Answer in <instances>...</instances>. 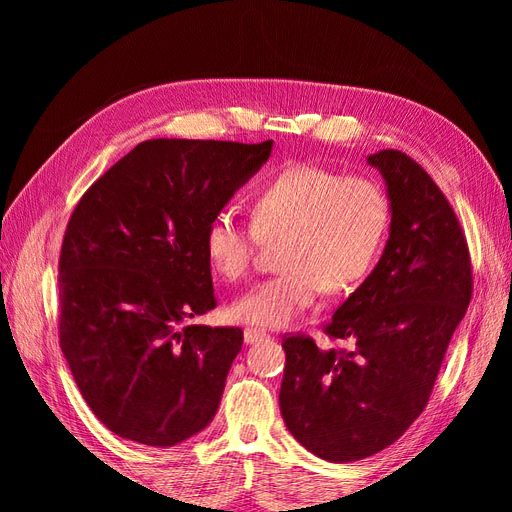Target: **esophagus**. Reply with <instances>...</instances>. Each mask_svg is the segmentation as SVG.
Masks as SVG:
<instances>
[{
  "label": "esophagus",
  "mask_w": 512,
  "mask_h": 512,
  "mask_svg": "<svg viewBox=\"0 0 512 512\" xmlns=\"http://www.w3.org/2000/svg\"><path fill=\"white\" fill-rule=\"evenodd\" d=\"M265 337H269V335L265 331H260V329H250V327H247L243 331L245 344H256V342H260V339H265Z\"/></svg>",
  "instance_id": "34e87169"
}]
</instances>
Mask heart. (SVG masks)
<instances>
[{"mask_svg":"<svg viewBox=\"0 0 512 512\" xmlns=\"http://www.w3.org/2000/svg\"><path fill=\"white\" fill-rule=\"evenodd\" d=\"M252 226L230 211L215 213L203 230L213 271L237 282L250 271L260 243H280L282 273L254 284L230 305L239 322L282 329L312 305L322 288L339 294L359 284L380 252L391 203L369 177L294 164L256 190Z\"/></svg>","mask_w":512,"mask_h":512,"instance_id":"b5f03b06","label":"heart"}]
</instances>
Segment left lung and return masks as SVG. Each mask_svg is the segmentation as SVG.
Returning a JSON list of instances; mask_svg holds the SVG:
<instances>
[{"label":"left lung","instance_id":"8db88e82","mask_svg":"<svg viewBox=\"0 0 512 512\" xmlns=\"http://www.w3.org/2000/svg\"><path fill=\"white\" fill-rule=\"evenodd\" d=\"M391 203L384 252L337 307L327 333L350 350L284 337L280 410L294 440L333 463L365 459L404 436L427 406L448 342L472 297V267L455 211L406 153L382 149Z\"/></svg>","mask_w":512,"mask_h":512}]
</instances>
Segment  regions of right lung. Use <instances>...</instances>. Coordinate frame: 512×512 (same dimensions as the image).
<instances>
[{"label":"right lung","mask_w":512,"mask_h":512,"mask_svg":"<svg viewBox=\"0 0 512 512\" xmlns=\"http://www.w3.org/2000/svg\"><path fill=\"white\" fill-rule=\"evenodd\" d=\"M273 141L151 138L91 185L59 256V344L100 421L175 446L218 412L243 331L188 324L215 307L203 230Z\"/></svg>","instance_id":"add662e5"}]
</instances>
